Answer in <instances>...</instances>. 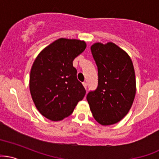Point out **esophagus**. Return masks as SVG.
Segmentation results:
<instances>
[{"label": "esophagus", "mask_w": 159, "mask_h": 159, "mask_svg": "<svg viewBox=\"0 0 159 159\" xmlns=\"http://www.w3.org/2000/svg\"><path fill=\"white\" fill-rule=\"evenodd\" d=\"M83 85H84V88L86 89V90H88V84H87L86 82H83Z\"/></svg>", "instance_id": "obj_1"}]
</instances>
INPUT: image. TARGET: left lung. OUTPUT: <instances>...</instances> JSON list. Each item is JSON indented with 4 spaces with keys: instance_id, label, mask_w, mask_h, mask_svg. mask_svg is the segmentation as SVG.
Returning <instances> with one entry per match:
<instances>
[{
    "instance_id": "8db88e82",
    "label": "left lung",
    "mask_w": 159,
    "mask_h": 159,
    "mask_svg": "<svg viewBox=\"0 0 159 159\" xmlns=\"http://www.w3.org/2000/svg\"><path fill=\"white\" fill-rule=\"evenodd\" d=\"M98 70V85L87 95L93 118L102 125L121 121L130 110L136 93L135 73L128 53L113 43L92 45Z\"/></svg>"
}]
</instances>
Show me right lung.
I'll return each instance as SVG.
<instances>
[{"label": "right lung", "mask_w": 159, "mask_h": 159, "mask_svg": "<svg viewBox=\"0 0 159 159\" xmlns=\"http://www.w3.org/2000/svg\"><path fill=\"white\" fill-rule=\"evenodd\" d=\"M85 48L83 41L60 38L43 49L33 63L29 82L31 97L41 114L51 121L70 116L85 96L72 64Z\"/></svg>", "instance_id": "obj_1"}]
</instances>
